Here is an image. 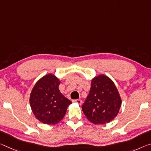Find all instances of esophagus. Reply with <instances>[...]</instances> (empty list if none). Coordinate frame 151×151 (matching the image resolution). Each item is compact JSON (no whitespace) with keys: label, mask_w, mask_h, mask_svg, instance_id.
<instances>
[{"label":"esophagus","mask_w":151,"mask_h":151,"mask_svg":"<svg viewBox=\"0 0 151 151\" xmlns=\"http://www.w3.org/2000/svg\"><path fill=\"white\" fill-rule=\"evenodd\" d=\"M73 102L77 103V104H79V105L82 104V100H81V99H75V100H73Z\"/></svg>","instance_id":"34e87169"}]
</instances>
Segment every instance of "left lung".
Segmentation results:
<instances>
[{
  "label": "left lung",
  "mask_w": 151,
  "mask_h": 151,
  "mask_svg": "<svg viewBox=\"0 0 151 151\" xmlns=\"http://www.w3.org/2000/svg\"><path fill=\"white\" fill-rule=\"evenodd\" d=\"M122 98L114 81L109 76L99 75L91 80L88 96L82 106L83 113L94 124H104L118 114Z\"/></svg>",
  "instance_id": "1"
}]
</instances>
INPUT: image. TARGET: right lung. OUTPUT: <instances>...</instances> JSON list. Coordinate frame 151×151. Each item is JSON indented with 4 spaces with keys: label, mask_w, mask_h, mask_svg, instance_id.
I'll return each instance as SVG.
<instances>
[{
    "label": "right lung",
    "mask_w": 151,
    "mask_h": 151,
    "mask_svg": "<svg viewBox=\"0 0 151 151\" xmlns=\"http://www.w3.org/2000/svg\"><path fill=\"white\" fill-rule=\"evenodd\" d=\"M60 81L50 73L38 80L29 97L31 109L36 119L47 125H55L65 116L68 107L72 104L59 90Z\"/></svg>",
    "instance_id": "right-lung-1"
}]
</instances>
